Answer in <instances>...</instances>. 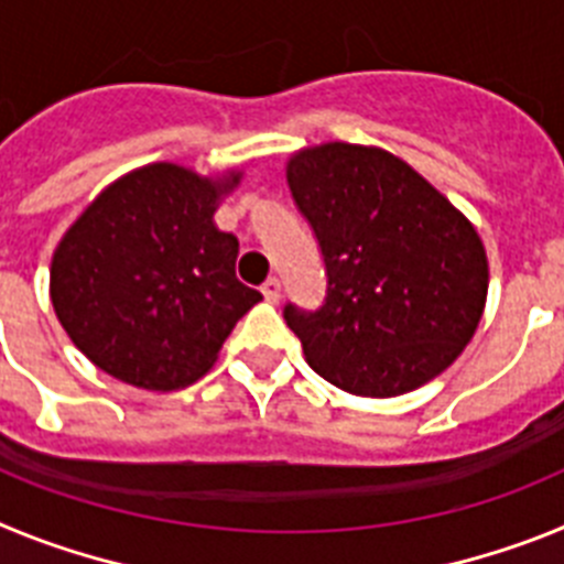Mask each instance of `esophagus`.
<instances>
[{"mask_svg": "<svg viewBox=\"0 0 564 564\" xmlns=\"http://www.w3.org/2000/svg\"><path fill=\"white\" fill-rule=\"evenodd\" d=\"M262 296H265L268 302H273V305H276L279 296H282V282H279L276 276H268L265 282H262Z\"/></svg>", "mask_w": 564, "mask_h": 564, "instance_id": "1", "label": "esophagus"}]
</instances>
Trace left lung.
Returning <instances> with one entry per match:
<instances>
[{"label":"left lung","mask_w":564,"mask_h":564,"mask_svg":"<svg viewBox=\"0 0 564 564\" xmlns=\"http://www.w3.org/2000/svg\"><path fill=\"white\" fill-rule=\"evenodd\" d=\"M293 203L325 259L316 311L282 316L338 390L392 398L441 376L480 325L488 262L475 226L395 154L352 143L288 163Z\"/></svg>","instance_id":"obj_1"}]
</instances>
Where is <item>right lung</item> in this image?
I'll return each mask as SVG.
<instances>
[{"instance_id": "add662e5", "label": "right lung", "mask_w": 564, "mask_h": 564, "mask_svg": "<svg viewBox=\"0 0 564 564\" xmlns=\"http://www.w3.org/2000/svg\"><path fill=\"white\" fill-rule=\"evenodd\" d=\"M239 172L208 181L152 163L98 194L53 253L50 299L67 336L118 381L169 392L212 370L262 293L234 273L239 242L214 208Z\"/></svg>"}]
</instances>
